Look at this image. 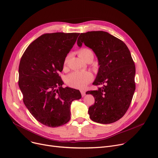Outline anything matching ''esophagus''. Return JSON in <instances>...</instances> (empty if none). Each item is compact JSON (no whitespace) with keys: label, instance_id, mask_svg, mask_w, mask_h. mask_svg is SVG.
<instances>
[{"label":"esophagus","instance_id":"34e87169","mask_svg":"<svg viewBox=\"0 0 158 158\" xmlns=\"http://www.w3.org/2000/svg\"><path fill=\"white\" fill-rule=\"evenodd\" d=\"M81 95H82V96H83V97H84V96L86 95V92L84 91V90H81Z\"/></svg>","mask_w":158,"mask_h":158}]
</instances>
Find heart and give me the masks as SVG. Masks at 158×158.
<instances>
[{"label": "heart", "mask_w": 158, "mask_h": 158, "mask_svg": "<svg viewBox=\"0 0 158 158\" xmlns=\"http://www.w3.org/2000/svg\"><path fill=\"white\" fill-rule=\"evenodd\" d=\"M79 56L84 60L90 56L94 57L92 50L88 48H84L79 51ZM67 56L64 60V66L66 65L68 60ZM93 79V75L88 71H75L69 74L66 77V83L70 86L83 90Z\"/></svg>", "instance_id": "heart-1"}]
</instances>
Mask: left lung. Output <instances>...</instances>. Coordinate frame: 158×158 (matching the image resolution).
<instances>
[{
    "label": "left lung",
    "mask_w": 158,
    "mask_h": 158,
    "mask_svg": "<svg viewBox=\"0 0 158 158\" xmlns=\"http://www.w3.org/2000/svg\"><path fill=\"white\" fill-rule=\"evenodd\" d=\"M91 48L99 62V70L94 85H101L97 90H90L95 103L89 107L90 119L101 124H110L125 114L135 89V66L131 54L123 41L108 32L93 31L81 33L77 45Z\"/></svg>",
    "instance_id": "left-lung-1"
}]
</instances>
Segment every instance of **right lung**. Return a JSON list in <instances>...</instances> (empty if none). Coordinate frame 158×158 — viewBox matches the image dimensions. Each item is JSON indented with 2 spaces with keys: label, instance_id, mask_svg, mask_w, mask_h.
<instances>
[{
  "label": "right lung",
  "instance_id": "right-lung-1",
  "mask_svg": "<svg viewBox=\"0 0 158 158\" xmlns=\"http://www.w3.org/2000/svg\"><path fill=\"white\" fill-rule=\"evenodd\" d=\"M79 35L43 34L28 46L20 59L19 86L23 102L33 117L47 127H57L69 121L72 102L81 98L79 90L62 87L59 75Z\"/></svg>",
  "mask_w": 158,
  "mask_h": 158
}]
</instances>
